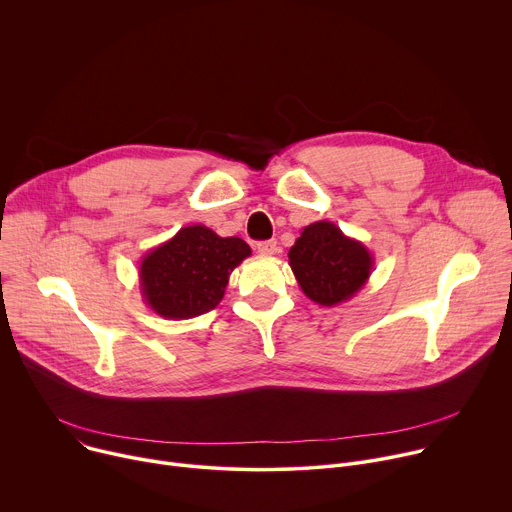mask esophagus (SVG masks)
<instances>
[{
    "mask_svg": "<svg viewBox=\"0 0 512 512\" xmlns=\"http://www.w3.org/2000/svg\"><path fill=\"white\" fill-rule=\"evenodd\" d=\"M255 247H257V251H259L261 255H275V253H277V241H275V239L259 241Z\"/></svg>",
    "mask_w": 512,
    "mask_h": 512,
    "instance_id": "1",
    "label": "esophagus"
}]
</instances>
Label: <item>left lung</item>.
Returning a JSON list of instances; mask_svg holds the SVG:
<instances>
[{"mask_svg": "<svg viewBox=\"0 0 512 512\" xmlns=\"http://www.w3.org/2000/svg\"><path fill=\"white\" fill-rule=\"evenodd\" d=\"M287 257L304 294L328 308L354 298L369 281L375 265L367 247L346 237L330 221L308 225Z\"/></svg>", "mask_w": 512, "mask_h": 512, "instance_id": "8db88e82", "label": "left lung"}]
</instances>
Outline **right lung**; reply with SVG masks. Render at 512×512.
<instances>
[{
  "mask_svg": "<svg viewBox=\"0 0 512 512\" xmlns=\"http://www.w3.org/2000/svg\"><path fill=\"white\" fill-rule=\"evenodd\" d=\"M251 255L239 237H218L204 225L180 229L141 259V298L158 316L188 320L221 304L229 277Z\"/></svg>",
  "mask_w": 512,
  "mask_h": 512,
  "instance_id": "1",
  "label": "right lung"
}]
</instances>
